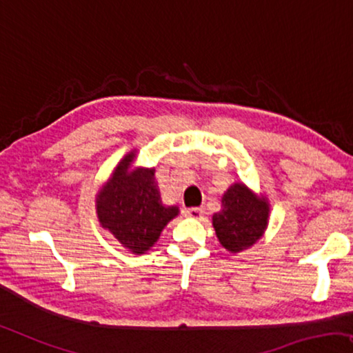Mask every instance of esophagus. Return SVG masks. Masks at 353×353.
<instances>
[{
    "label": "esophagus",
    "instance_id": "1",
    "mask_svg": "<svg viewBox=\"0 0 353 353\" xmlns=\"http://www.w3.org/2000/svg\"><path fill=\"white\" fill-rule=\"evenodd\" d=\"M183 216L190 217V219H201L203 210L201 208H188V210L183 211Z\"/></svg>",
    "mask_w": 353,
    "mask_h": 353
}]
</instances>
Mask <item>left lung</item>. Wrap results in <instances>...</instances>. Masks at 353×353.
<instances>
[{"label":"left lung","instance_id":"left-lung-1","mask_svg":"<svg viewBox=\"0 0 353 353\" xmlns=\"http://www.w3.org/2000/svg\"><path fill=\"white\" fill-rule=\"evenodd\" d=\"M221 211L212 214V227L222 248L236 254L264 236L269 225L270 203L245 182H233L222 195Z\"/></svg>","mask_w":353,"mask_h":353}]
</instances>
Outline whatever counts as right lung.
Here are the masks:
<instances>
[{
    "mask_svg": "<svg viewBox=\"0 0 353 353\" xmlns=\"http://www.w3.org/2000/svg\"><path fill=\"white\" fill-rule=\"evenodd\" d=\"M132 148L113 168L96 195L99 224L112 233L132 254H145L160 238L163 228L179 216L177 206L163 205L155 168L134 166Z\"/></svg>",
    "mask_w": 353,
    "mask_h": 353,
    "instance_id": "add662e5",
    "label": "right lung"
}]
</instances>
